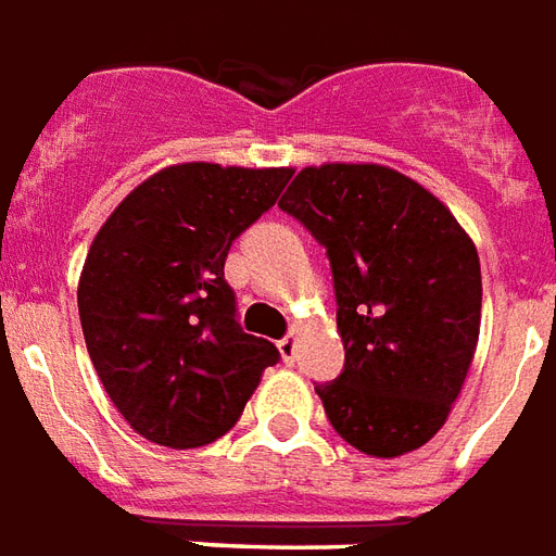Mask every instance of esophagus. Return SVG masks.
<instances>
[{
  "instance_id": "1",
  "label": "esophagus",
  "mask_w": 556,
  "mask_h": 556,
  "mask_svg": "<svg viewBox=\"0 0 556 556\" xmlns=\"http://www.w3.org/2000/svg\"><path fill=\"white\" fill-rule=\"evenodd\" d=\"M278 352H281L283 362L293 364V358H295V338H293V334H287L283 340H278Z\"/></svg>"
}]
</instances>
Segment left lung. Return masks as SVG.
Returning a JSON list of instances; mask_svg holds the SVG:
<instances>
[{
    "label": "left lung",
    "mask_w": 556,
    "mask_h": 556,
    "mask_svg": "<svg viewBox=\"0 0 556 556\" xmlns=\"http://www.w3.org/2000/svg\"><path fill=\"white\" fill-rule=\"evenodd\" d=\"M326 249L346 362L317 394L340 439L394 459L450 415L480 338V257L439 198L384 165L302 168L278 201Z\"/></svg>",
    "instance_id": "1"
}]
</instances>
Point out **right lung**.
<instances>
[{
    "instance_id": "obj_1",
    "label": "right lung",
    "mask_w": 556,
    "mask_h": 556,
    "mask_svg": "<svg viewBox=\"0 0 556 556\" xmlns=\"http://www.w3.org/2000/svg\"><path fill=\"white\" fill-rule=\"evenodd\" d=\"M290 177L172 165L136 186L91 242L76 293L85 346L109 400L153 444L222 439L281 358L237 323L225 261Z\"/></svg>"
}]
</instances>
